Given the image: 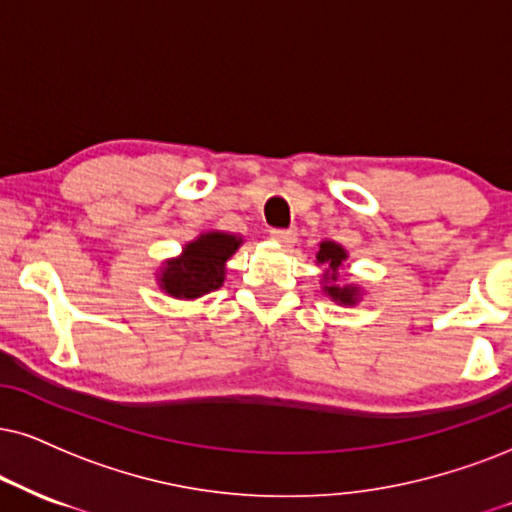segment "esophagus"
<instances>
[{"mask_svg": "<svg viewBox=\"0 0 512 512\" xmlns=\"http://www.w3.org/2000/svg\"><path fill=\"white\" fill-rule=\"evenodd\" d=\"M270 239H275V242L289 246L296 239V230H294V227H275V230H270Z\"/></svg>", "mask_w": 512, "mask_h": 512, "instance_id": "1", "label": "esophagus"}]
</instances>
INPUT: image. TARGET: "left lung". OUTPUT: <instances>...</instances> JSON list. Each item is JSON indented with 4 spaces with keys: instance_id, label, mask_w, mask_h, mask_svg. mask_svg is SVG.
<instances>
[{
    "instance_id": "left-lung-1",
    "label": "left lung",
    "mask_w": 512,
    "mask_h": 512,
    "mask_svg": "<svg viewBox=\"0 0 512 512\" xmlns=\"http://www.w3.org/2000/svg\"><path fill=\"white\" fill-rule=\"evenodd\" d=\"M315 258H318V263H323V266H327V270H330V273L325 275L327 280L337 282V277H339L337 270L342 268V261L346 258V251L342 249V246L334 244V242H323V244H320V251H318V256H315ZM325 292L330 294L332 299L342 301V304H353V301H356V289H353V287L330 285V287H325Z\"/></svg>"
}]
</instances>
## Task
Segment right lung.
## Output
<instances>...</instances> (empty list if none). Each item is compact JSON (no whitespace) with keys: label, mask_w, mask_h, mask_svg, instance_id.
<instances>
[{"label":"right lung","mask_w":512,"mask_h":512,"mask_svg":"<svg viewBox=\"0 0 512 512\" xmlns=\"http://www.w3.org/2000/svg\"><path fill=\"white\" fill-rule=\"evenodd\" d=\"M242 239L225 232H208L197 242L185 246V254L178 261H168L163 270L161 287L178 299H197L213 292L225 280V261L237 251Z\"/></svg>","instance_id":"right-lung-1"}]
</instances>
